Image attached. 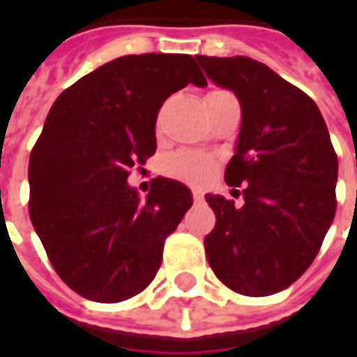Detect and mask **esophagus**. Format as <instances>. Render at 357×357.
<instances>
[{
    "instance_id": "obj_1",
    "label": "esophagus",
    "mask_w": 357,
    "mask_h": 357,
    "mask_svg": "<svg viewBox=\"0 0 357 357\" xmlns=\"http://www.w3.org/2000/svg\"><path fill=\"white\" fill-rule=\"evenodd\" d=\"M192 199H195V202H202L204 197H202V192H200V190H195V192H192Z\"/></svg>"
}]
</instances>
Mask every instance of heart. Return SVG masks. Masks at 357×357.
Instances as JSON below:
<instances>
[{
    "label": "heart",
    "mask_w": 357,
    "mask_h": 357,
    "mask_svg": "<svg viewBox=\"0 0 357 357\" xmlns=\"http://www.w3.org/2000/svg\"><path fill=\"white\" fill-rule=\"evenodd\" d=\"M165 172L188 185H204L214 172V160L200 153L181 151L165 158Z\"/></svg>",
    "instance_id": "b5f03b06"
}]
</instances>
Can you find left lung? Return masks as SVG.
I'll list each match as a JSON object with an SVG mask.
<instances>
[{
  "mask_svg": "<svg viewBox=\"0 0 357 357\" xmlns=\"http://www.w3.org/2000/svg\"><path fill=\"white\" fill-rule=\"evenodd\" d=\"M197 61L236 95L242 123L225 171L242 188V206L220 195L204 199L216 214L204 248L230 290L270 296L312 264L336 214L337 157L318 105L264 63L250 57Z\"/></svg>",
  "mask_w": 357,
  "mask_h": 357,
  "instance_id": "obj_1",
  "label": "left lung"
}]
</instances>
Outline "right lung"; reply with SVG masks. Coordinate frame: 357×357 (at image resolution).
Returning a JSON list of instances; mask_svg holds the SVG:
<instances>
[{"mask_svg": "<svg viewBox=\"0 0 357 357\" xmlns=\"http://www.w3.org/2000/svg\"><path fill=\"white\" fill-rule=\"evenodd\" d=\"M206 79L190 55H125L57 97L29 157V216L61 280L87 300L123 302L153 282L190 188L157 176L141 199L130 167L157 151L158 109Z\"/></svg>", "mask_w": 357, "mask_h": 357, "instance_id": "1", "label": "right lung"}]
</instances>
